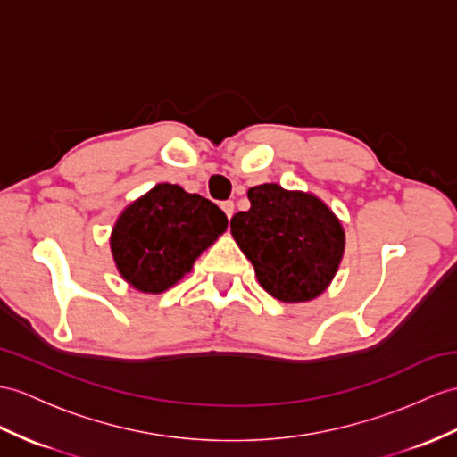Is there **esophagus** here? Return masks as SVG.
<instances>
[{
    "label": "esophagus",
    "mask_w": 457,
    "mask_h": 457,
    "mask_svg": "<svg viewBox=\"0 0 457 457\" xmlns=\"http://www.w3.org/2000/svg\"><path fill=\"white\" fill-rule=\"evenodd\" d=\"M220 209L222 211H225V215L230 219L232 215H235V204H232V202H222L220 204Z\"/></svg>",
    "instance_id": "1"
}]
</instances>
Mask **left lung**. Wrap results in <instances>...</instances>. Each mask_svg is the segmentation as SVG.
<instances>
[{
  "mask_svg": "<svg viewBox=\"0 0 457 457\" xmlns=\"http://www.w3.org/2000/svg\"><path fill=\"white\" fill-rule=\"evenodd\" d=\"M250 209L230 219V232L267 293L283 303H308L328 288L343 258L345 232L312 194L279 184L248 190Z\"/></svg>",
  "mask_w": 457,
  "mask_h": 457,
  "instance_id": "left-lung-1",
  "label": "left lung"
}]
</instances>
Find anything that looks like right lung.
<instances>
[{"instance_id":"1","label":"right lung","mask_w":457,"mask_h":457,"mask_svg":"<svg viewBox=\"0 0 457 457\" xmlns=\"http://www.w3.org/2000/svg\"><path fill=\"white\" fill-rule=\"evenodd\" d=\"M227 225V215L209 199L176 184H157L121 211L110 250L133 288L159 295L192 271Z\"/></svg>"}]
</instances>
